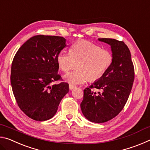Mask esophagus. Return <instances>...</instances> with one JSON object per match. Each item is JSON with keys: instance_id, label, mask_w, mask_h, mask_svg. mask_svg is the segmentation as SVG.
Listing matches in <instances>:
<instances>
[{"instance_id": "esophagus-1", "label": "esophagus", "mask_w": 150, "mask_h": 150, "mask_svg": "<svg viewBox=\"0 0 150 150\" xmlns=\"http://www.w3.org/2000/svg\"><path fill=\"white\" fill-rule=\"evenodd\" d=\"M75 88H76V86H75V85H69V89L70 90H73V89H74Z\"/></svg>"}]
</instances>
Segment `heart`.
<instances>
[{
    "mask_svg": "<svg viewBox=\"0 0 150 150\" xmlns=\"http://www.w3.org/2000/svg\"><path fill=\"white\" fill-rule=\"evenodd\" d=\"M57 62L60 69L65 73L77 64L78 69L65 75L64 79L71 85H80L88 79L96 81L102 78L112 64L113 55L97 44L80 40L71 46L69 53H59Z\"/></svg>",
    "mask_w": 150,
    "mask_h": 150,
    "instance_id": "b5f03b06",
    "label": "heart"
}]
</instances>
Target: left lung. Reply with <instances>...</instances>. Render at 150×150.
Instances as JSON below:
<instances>
[{
	"label": "left lung",
	"mask_w": 150,
	"mask_h": 150,
	"mask_svg": "<svg viewBox=\"0 0 150 150\" xmlns=\"http://www.w3.org/2000/svg\"><path fill=\"white\" fill-rule=\"evenodd\" d=\"M110 45L113 62L103 77L85 88L81 108L91 122L103 123L117 116L125 106L132 88L134 67L128 47L122 41L98 38ZM95 88L98 92L93 91Z\"/></svg>",
	"instance_id": "obj_1"
}]
</instances>
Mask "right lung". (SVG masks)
<instances>
[{
    "mask_svg": "<svg viewBox=\"0 0 150 150\" xmlns=\"http://www.w3.org/2000/svg\"><path fill=\"white\" fill-rule=\"evenodd\" d=\"M65 39L55 35H37L20 47L11 66V83L21 110L37 121L52 118L69 92V84L57 73V57L65 47Z\"/></svg>",
    "mask_w": 150,
    "mask_h": 150,
    "instance_id": "add662e5",
    "label": "right lung"
}]
</instances>
